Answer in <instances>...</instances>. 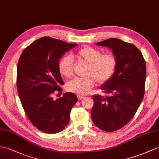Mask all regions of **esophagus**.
I'll return each mask as SVG.
<instances>
[{
  "label": "esophagus",
  "instance_id": "esophagus-1",
  "mask_svg": "<svg viewBox=\"0 0 159 159\" xmlns=\"http://www.w3.org/2000/svg\"><path fill=\"white\" fill-rule=\"evenodd\" d=\"M77 97H78V99L79 100H82V99H83L84 98V96H82V95H77Z\"/></svg>",
  "mask_w": 159,
  "mask_h": 159
}]
</instances>
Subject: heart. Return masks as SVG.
<instances>
[{"mask_svg": "<svg viewBox=\"0 0 159 159\" xmlns=\"http://www.w3.org/2000/svg\"><path fill=\"white\" fill-rule=\"evenodd\" d=\"M80 62L88 65L86 78H76L66 84V90L79 95H87L96 82L103 84L111 79L116 70L117 60L114 54H103L99 49L86 46L72 56ZM60 75L68 79L74 74V61L71 56H65L58 63Z\"/></svg>", "mask_w": 159, "mask_h": 159, "instance_id": "heart-1", "label": "heart"}]
</instances>
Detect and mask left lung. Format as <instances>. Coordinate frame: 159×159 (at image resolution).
I'll list each match as a JSON object with an SVG mask.
<instances>
[{"label": "left lung", "instance_id": "1", "mask_svg": "<svg viewBox=\"0 0 159 159\" xmlns=\"http://www.w3.org/2000/svg\"><path fill=\"white\" fill-rule=\"evenodd\" d=\"M96 45L111 49L117 64L111 79L101 87L110 95L93 96L91 117L97 127L105 132H114L132 119L143 99L146 62L134 44L121 39L110 38Z\"/></svg>", "mask_w": 159, "mask_h": 159}]
</instances>
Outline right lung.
Returning <instances> with one entry per match:
<instances>
[{
  "mask_svg": "<svg viewBox=\"0 0 159 159\" xmlns=\"http://www.w3.org/2000/svg\"><path fill=\"white\" fill-rule=\"evenodd\" d=\"M76 45L43 37L27 46L19 58L17 87L21 103L32 124L45 133L62 131L78 101L75 93L69 92L56 100L52 98L53 94L62 91L60 86L64 84L59 60Z\"/></svg>",
  "mask_w": 159,
  "mask_h": 159,
  "instance_id": "1",
  "label": "right lung"
}]
</instances>
